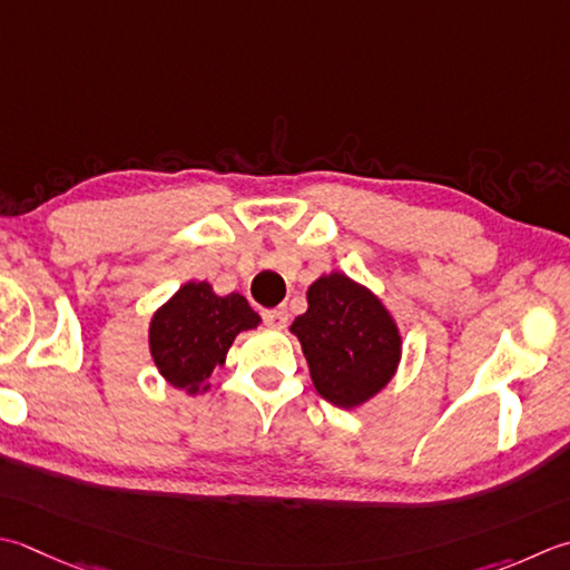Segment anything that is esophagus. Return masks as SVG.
Listing matches in <instances>:
<instances>
[{"label":"esophagus","instance_id":"34e87169","mask_svg":"<svg viewBox=\"0 0 570 570\" xmlns=\"http://www.w3.org/2000/svg\"><path fill=\"white\" fill-rule=\"evenodd\" d=\"M262 318L266 326H272V328H286V323H288L286 308H266V311H262Z\"/></svg>","mask_w":570,"mask_h":570}]
</instances>
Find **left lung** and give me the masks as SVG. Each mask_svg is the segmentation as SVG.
Returning <instances> with one entry per match:
<instances>
[{"mask_svg":"<svg viewBox=\"0 0 570 570\" xmlns=\"http://www.w3.org/2000/svg\"><path fill=\"white\" fill-rule=\"evenodd\" d=\"M306 298V314L292 323V333L318 395L345 410L367 403L397 371V323L371 288L341 272L316 278Z\"/></svg>","mask_w":570,"mask_h":570,"instance_id":"8db88e82","label":"left lung"}]
</instances>
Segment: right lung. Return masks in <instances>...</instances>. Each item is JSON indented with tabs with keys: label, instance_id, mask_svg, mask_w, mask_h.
Instances as JSON below:
<instances>
[{
	"label": "right lung",
	"instance_id": "1",
	"mask_svg": "<svg viewBox=\"0 0 570 570\" xmlns=\"http://www.w3.org/2000/svg\"><path fill=\"white\" fill-rule=\"evenodd\" d=\"M242 294L217 296L207 282H187L150 321V355L160 375L187 395L207 393V377L225 365L232 341L259 326Z\"/></svg>",
	"mask_w": 570,
	"mask_h": 570
}]
</instances>
